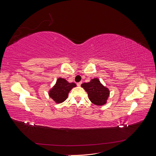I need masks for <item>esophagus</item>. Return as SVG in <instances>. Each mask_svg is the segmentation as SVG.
Segmentation results:
<instances>
[{"label": "esophagus", "mask_w": 156, "mask_h": 156, "mask_svg": "<svg viewBox=\"0 0 156 156\" xmlns=\"http://www.w3.org/2000/svg\"><path fill=\"white\" fill-rule=\"evenodd\" d=\"M81 84H82V82H79V83H77V85L78 87H81Z\"/></svg>", "instance_id": "34e87169"}]
</instances>
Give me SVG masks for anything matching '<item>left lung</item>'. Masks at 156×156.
<instances>
[{"mask_svg":"<svg viewBox=\"0 0 156 156\" xmlns=\"http://www.w3.org/2000/svg\"><path fill=\"white\" fill-rule=\"evenodd\" d=\"M88 94L89 100L96 105H103L105 104L107 98L109 96V90L100 83L97 78L92 79L88 83L81 84Z\"/></svg>","mask_w":156,"mask_h":156,"instance_id":"1","label":"left lung"}]
</instances>
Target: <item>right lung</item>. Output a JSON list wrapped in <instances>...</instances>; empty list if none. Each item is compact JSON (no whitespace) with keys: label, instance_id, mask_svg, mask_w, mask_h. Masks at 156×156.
Wrapping results in <instances>:
<instances>
[{"label":"right lung","instance_id":"1","mask_svg":"<svg viewBox=\"0 0 156 156\" xmlns=\"http://www.w3.org/2000/svg\"><path fill=\"white\" fill-rule=\"evenodd\" d=\"M75 87V83H70L64 79L58 78L55 85L49 90V95L56 103H62L67 99L69 91Z\"/></svg>","mask_w":156,"mask_h":156}]
</instances>
